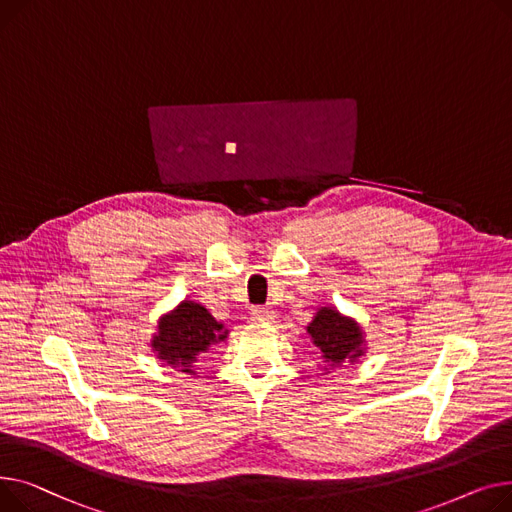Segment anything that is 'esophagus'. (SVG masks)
Here are the masks:
<instances>
[{
	"label": "esophagus",
	"instance_id": "1",
	"mask_svg": "<svg viewBox=\"0 0 512 512\" xmlns=\"http://www.w3.org/2000/svg\"><path fill=\"white\" fill-rule=\"evenodd\" d=\"M250 314H252V318L258 320V322H268V320L275 318V312L268 310V308H252Z\"/></svg>",
	"mask_w": 512,
	"mask_h": 512
}]
</instances>
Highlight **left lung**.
<instances>
[{
  "instance_id": "1",
  "label": "left lung",
  "mask_w": 512,
  "mask_h": 512,
  "mask_svg": "<svg viewBox=\"0 0 512 512\" xmlns=\"http://www.w3.org/2000/svg\"><path fill=\"white\" fill-rule=\"evenodd\" d=\"M306 330L320 351L324 372L343 364H355L366 353L364 328L355 318L341 314L333 306L318 308Z\"/></svg>"
}]
</instances>
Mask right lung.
Wrapping results in <instances>:
<instances>
[{
	"mask_svg": "<svg viewBox=\"0 0 512 512\" xmlns=\"http://www.w3.org/2000/svg\"><path fill=\"white\" fill-rule=\"evenodd\" d=\"M227 335L229 330L202 304L184 299L159 318L157 333L150 337V349L167 366L194 376L198 355L225 341Z\"/></svg>",
	"mask_w": 512,
	"mask_h": 512,
	"instance_id": "right-lung-1",
	"label": "right lung"
}]
</instances>
